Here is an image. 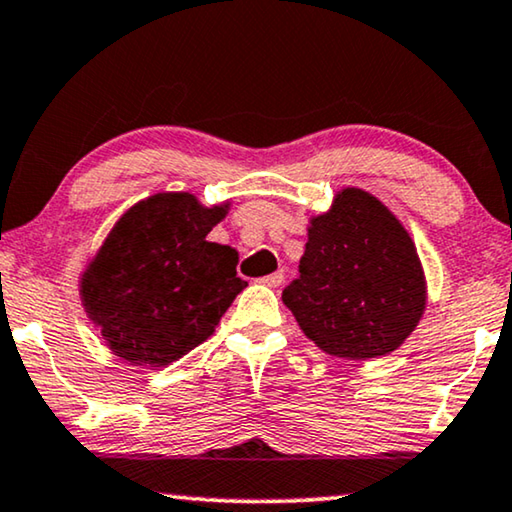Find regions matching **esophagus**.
<instances>
[{
    "mask_svg": "<svg viewBox=\"0 0 512 512\" xmlns=\"http://www.w3.org/2000/svg\"><path fill=\"white\" fill-rule=\"evenodd\" d=\"M261 284L270 286V288H277V286H281V284H284V270H277V272L268 274V277H263V279H261Z\"/></svg>",
    "mask_w": 512,
    "mask_h": 512,
    "instance_id": "obj_1",
    "label": "esophagus"
}]
</instances>
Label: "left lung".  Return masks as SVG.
Wrapping results in <instances>:
<instances>
[{
    "label": "left lung",
    "instance_id": "8db88e82",
    "mask_svg": "<svg viewBox=\"0 0 512 512\" xmlns=\"http://www.w3.org/2000/svg\"><path fill=\"white\" fill-rule=\"evenodd\" d=\"M321 351L346 360L388 355L416 330L427 302L416 244L369 191H337L309 219L300 277L281 295Z\"/></svg>",
    "mask_w": 512,
    "mask_h": 512
}]
</instances>
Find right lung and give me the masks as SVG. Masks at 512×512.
<instances>
[{
    "mask_svg": "<svg viewBox=\"0 0 512 512\" xmlns=\"http://www.w3.org/2000/svg\"><path fill=\"white\" fill-rule=\"evenodd\" d=\"M228 203L168 191L122 214L80 274V300L117 358L166 367L203 344L247 281L238 251L207 242Z\"/></svg>",
    "mask_w": 512,
    "mask_h": 512,
    "instance_id": "right-lung-1",
    "label": "right lung"
}]
</instances>
